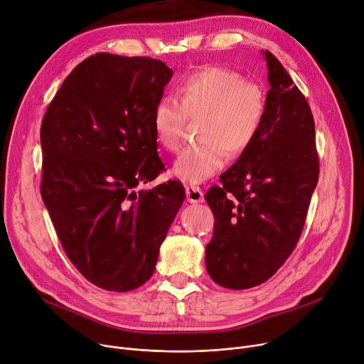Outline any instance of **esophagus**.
Listing matches in <instances>:
<instances>
[{
    "label": "esophagus",
    "mask_w": 364,
    "mask_h": 364,
    "mask_svg": "<svg viewBox=\"0 0 364 364\" xmlns=\"http://www.w3.org/2000/svg\"><path fill=\"white\" fill-rule=\"evenodd\" d=\"M186 196L190 203H202L203 202V191L197 186H187L186 187Z\"/></svg>",
    "instance_id": "1"
}]
</instances>
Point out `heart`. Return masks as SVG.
<instances>
[{"label":"heart","instance_id":"heart-1","mask_svg":"<svg viewBox=\"0 0 364 364\" xmlns=\"http://www.w3.org/2000/svg\"><path fill=\"white\" fill-rule=\"evenodd\" d=\"M178 100L158 98L151 114L156 144L176 151L187 117H202L197 138L173 164V174L187 183H202L219 173L229 156L245 154L259 136L267 119V95L261 85L234 70L216 67L188 73L177 87Z\"/></svg>","mask_w":364,"mask_h":364}]
</instances>
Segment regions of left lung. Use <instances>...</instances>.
<instances>
[{"mask_svg": "<svg viewBox=\"0 0 364 364\" xmlns=\"http://www.w3.org/2000/svg\"><path fill=\"white\" fill-rule=\"evenodd\" d=\"M267 119L259 136L205 196L215 216L206 270L226 289L269 280L301 238L319 177L315 123L301 90L269 50Z\"/></svg>", "mask_w": 364, "mask_h": 364, "instance_id": "left-lung-1", "label": "left lung"}]
</instances>
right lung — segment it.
I'll return each mask as SVG.
<instances>
[{"instance_id":"right-lung-1","label":"right lung","mask_w":364,"mask_h":364,"mask_svg":"<svg viewBox=\"0 0 364 364\" xmlns=\"http://www.w3.org/2000/svg\"><path fill=\"white\" fill-rule=\"evenodd\" d=\"M173 77L162 60L95 53L73 70L41 127V193L65 254L92 284L142 286L180 210V181L155 180L152 109Z\"/></svg>"}]
</instances>
